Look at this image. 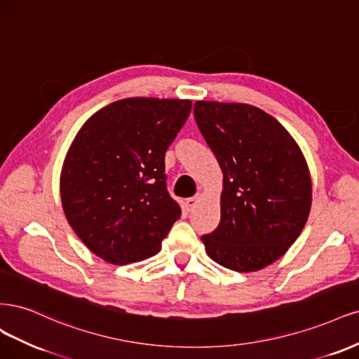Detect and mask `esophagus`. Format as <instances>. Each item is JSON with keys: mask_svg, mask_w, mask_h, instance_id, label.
<instances>
[{"mask_svg": "<svg viewBox=\"0 0 359 359\" xmlns=\"http://www.w3.org/2000/svg\"><path fill=\"white\" fill-rule=\"evenodd\" d=\"M200 200H201V194H195L194 196H191V198L184 201V207H187V209L191 212L194 207L200 203Z\"/></svg>", "mask_w": 359, "mask_h": 359, "instance_id": "1", "label": "esophagus"}]
</instances>
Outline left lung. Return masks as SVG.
Returning a JSON list of instances; mask_svg holds the SVG:
<instances>
[{
  "mask_svg": "<svg viewBox=\"0 0 359 359\" xmlns=\"http://www.w3.org/2000/svg\"><path fill=\"white\" fill-rule=\"evenodd\" d=\"M194 114L224 175L221 222L201 237L207 255L258 271L283 257L307 222L306 158L280 122L250 104L196 101Z\"/></svg>",
  "mask_w": 359,
  "mask_h": 359,
  "instance_id": "left-lung-1",
  "label": "left lung"
}]
</instances>
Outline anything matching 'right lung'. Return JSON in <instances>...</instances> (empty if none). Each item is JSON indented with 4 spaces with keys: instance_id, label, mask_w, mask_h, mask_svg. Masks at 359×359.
Masks as SVG:
<instances>
[{
    "instance_id": "right-lung-1",
    "label": "right lung",
    "mask_w": 359,
    "mask_h": 359,
    "mask_svg": "<svg viewBox=\"0 0 359 359\" xmlns=\"http://www.w3.org/2000/svg\"><path fill=\"white\" fill-rule=\"evenodd\" d=\"M191 109V100L123 98L76 134L61 170V201L68 224L98 258L123 265L161 250L180 217L164 158Z\"/></svg>"
}]
</instances>
